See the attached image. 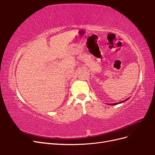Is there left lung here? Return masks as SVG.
<instances>
[{
  "mask_svg": "<svg viewBox=\"0 0 155 155\" xmlns=\"http://www.w3.org/2000/svg\"><path fill=\"white\" fill-rule=\"evenodd\" d=\"M129 99V98H127V99H126L125 100H124V101H120V102H119V103H115V104H109V105H117V104H121V103H124V102H125V101H127V100H128Z\"/></svg>",
  "mask_w": 155,
  "mask_h": 155,
  "instance_id": "8db88e82",
  "label": "left lung"
}]
</instances>
